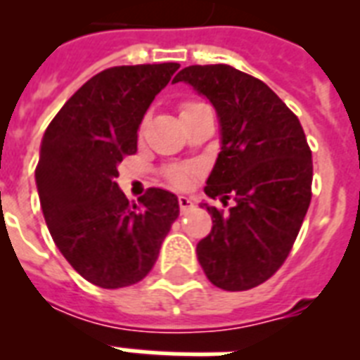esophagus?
Segmentation results:
<instances>
[{"instance_id": "obj_1", "label": "esophagus", "mask_w": 360, "mask_h": 360, "mask_svg": "<svg viewBox=\"0 0 360 360\" xmlns=\"http://www.w3.org/2000/svg\"><path fill=\"white\" fill-rule=\"evenodd\" d=\"M192 207H194V202H192L191 198L179 196V209H181V213H186V211H191Z\"/></svg>"}]
</instances>
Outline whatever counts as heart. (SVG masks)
Here are the masks:
<instances>
[{
	"instance_id": "heart-1",
	"label": "heart",
	"mask_w": 360,
	"mask_h": 360,
	"mask_svg": "<svg viewBox=\"0 0 360 360\" xmlns=\"http://www.w3.org/2000/svg\"><path fill=\"white\" fill-rule=\"evenodd\" d=\"M198 106H200L198 103L185 104V106H183V112H181V115L186 114V112H191V110L198 108ZM192 175H194V172H192L191 168H185V166H175V168L166 169V179H168L169 185L179 186V188H183V186H186L188 183H191Z\"/></svg>"
}]
</instances>
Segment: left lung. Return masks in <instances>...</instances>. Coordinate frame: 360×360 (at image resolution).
Instances as JSON below:
<instances>
[{"mask_svg": "<svg viewBox=\"0 0 360 360\" xmlns=\"http://www.w3.org/2000/svg\"><path fill=\"white\" fill-rule=\"evenodd\" d=\"M185 82L217 110L220 153L205 194L213 228L196 246L211 284L245 291L271 278L290 254L312 198V151L297 115L262 80L230 65H191Z\"/></svg>", "mask_w": 360, "mask_h": 360, "instance_id": "8db88e82", "label": "left lung"}]
</instances>
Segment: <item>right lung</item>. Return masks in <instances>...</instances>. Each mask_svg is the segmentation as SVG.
Wrapping results in <instances>:
<instances>
[{"instance_id":"add662e5","label":"right lung","mask_w":360,"mask_h":360,"mask_svg":"<svg viewBox=\"0 0 360 360\" xmlns=\"http://www.w3.org/2000/svg\"><path fill=\"white\" fill-rule=\"evenodd\" d=\"M179 63L123 65L87 80L48 124L35 169L53 243L87 282L117 290L146 278L179 217L177 196L147 188L129 203L117 166Z\"/></svg>"}]
</instances>
